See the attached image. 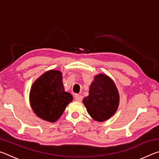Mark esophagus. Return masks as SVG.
<instances>
[{"mask_svg": "<svg viewBox=\"0 0 159 159\" xmlns=\"http://www.w3.org/2000/svg\"><path fill=\"white\" fill-rule=\"evenodd\" d=\"M75 99L78 102H81L83 99V97L80 95H75Z\"/></svg>", "mask_w": 159, "mask_h": 159, "instance_id": "34e87169", "label": "esophagus"}]
</instances>
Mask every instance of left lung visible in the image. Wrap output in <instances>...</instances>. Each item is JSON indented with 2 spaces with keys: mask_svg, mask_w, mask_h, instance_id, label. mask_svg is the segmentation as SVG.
I'll use <instances>...</instances> for the list:
<instances>
[{
  "mask_svg": "<svg viewBox=\"0 0 159 159\" xmlns=\"http://www.w3.org/2000/svg\"><path fill=\"white\" fill-rule=\"evenodd\" d=\"M83 102L90 116L97 121L102 122L117 111L119 94L114 81L107 75L99 74L94 78L89 95Z\"/></svg>",
  "mask_w": 159,
  "mask_h": 159,
  "instance_id": "8db88e82",
  "label": "left lung"
}]
</instances>
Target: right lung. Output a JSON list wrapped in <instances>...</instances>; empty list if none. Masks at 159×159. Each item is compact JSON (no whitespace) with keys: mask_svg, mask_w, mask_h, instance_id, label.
Masks as SVG:
<instances>
[{"mask_svg":"<svg viewBox=\"0 0 159 159\" xmlns=\"http://www.w3.org/2000/svg\"><path fill=\"white\" fill-rule=\"evenodd\" d=\"M73 97L64 91L62 75L50 70L41 75L31 86L29 100L37 116L46 121L55 122L63 114Z\"/></svg>","mask_w":159,"mask_h":159,"instance_id":"1","label":"right lung"}]
</instances>
